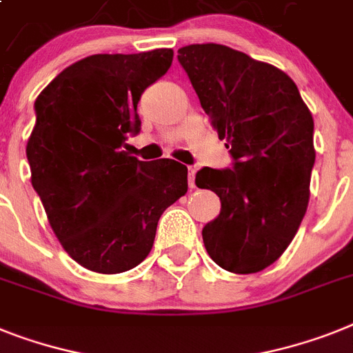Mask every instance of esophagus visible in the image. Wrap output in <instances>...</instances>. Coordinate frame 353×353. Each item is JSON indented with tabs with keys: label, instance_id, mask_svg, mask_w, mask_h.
I'll return each mask as SVG.
<instances>
[{
	"label": "esophagus",
	"instance_id": "1",
	"mask_svg": "<svg viewBox=\"0 0 353 353\" xmlns=\"http://www.w3.org/2000/svg\"><path fill=\"white\" fill-rule=\"evenodd\" d=\"M194 174H196V170H194V168H189L188 180H189V188L191 189H194Z\"/></svg>",
	"mask_w": 353,
	"mask_h": 353
}]
</instances>
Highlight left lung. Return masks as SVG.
Masks as SVG:
<instances>
[{
  "instance_id": "left-lung-1",
  "label": "left lung",
  "mask_w": 353,
  "mask_h": 353,
  "mask_svg": "<svg viewBox=\"0 0 353 353\" xmlns=\"http://www.w3.org/2000/svg\"><path fill=\"white\" fill-rule=\"evenodd\" d=\"M179 61L234 159L232 170L203 168L194 179L222 202L218 218L203 227V245L229 272H260L283 254L307 212L312 113L283 70L243 52L189 45Z\"/></svg>"
}]
</instances>
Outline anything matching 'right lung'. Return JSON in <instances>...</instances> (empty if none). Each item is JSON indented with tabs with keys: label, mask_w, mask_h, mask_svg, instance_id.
Returning a JSON list of instances; mask_svg holds the SVG:
<instances>
[{
	"label": "right lung",
	"mask_w": 353,
	"mask_h": 353,
	"mask_svg": "<svg viewBox=\"0 0 353 353\" xmlns=\"http://www.w3.org/2000/svg\"><path fill=\"white\" fill-rule=\"evenodd\" d=\"M171 63V48L90 55L36 99L26 144L32 185L63 249L84 269L119 274L144 261L162 212L188 193L185 165L126 151L128 133L141 131L142 92Z\"/></svg>",
	"instance_id": "add662e5"
}]
</instances>
